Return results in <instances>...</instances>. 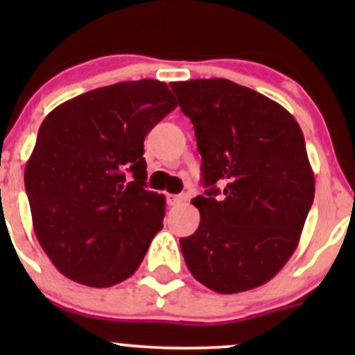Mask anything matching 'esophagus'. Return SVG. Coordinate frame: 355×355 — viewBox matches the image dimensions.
I'll use <instances>...</instances> for the list:
<instances>
[{
    "instance_id": "1",
    "label": "esophagus",
    "mask_w": 355,
    "mask_h": 355,
    "mask_svg": "<svg viewBox=\"0 0 355 355\" xmlns=\"http://www.w3.org/2000/svg\"><path fill=\"white\" fill-rule=\"evenodd\" d=\"M187 200L185 195H166V203H168L170 207H175V205H180Z\"/></svg>"
}]
</instances>
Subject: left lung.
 I'll use <instances>...</instances> for the list:
<instances>
[{
    "instance_id": "8db88e82",
    "label": "left lung",
    "mask_w": 355,
    "mask_h": 355,
    "mask_svg": "<svg viewBox=\"0 0 355 355\" xmlns=\"http://www.w3.org/2000/svg\"><path fill=\"white\" fill-rule=\"evenodd\" d=\"M170 87L193 123L207 189L191 200L200 225L180 239L187 267L218 294L263 285L294 254L313 202L302 130L279 103L230 80Z\"/></svg>"
}]
</instances>
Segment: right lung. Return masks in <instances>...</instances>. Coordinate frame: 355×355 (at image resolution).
<instances>
[{"instance_id":"1","label":"right lung","mask_w":355,"mask_h":355,"mask_svg":"<svg viewBox=\"0 0 355 355\" xmlns=\"http://www.w3.org/2000/svg\"><path fill=\"white\" fill-rule=\"evenodd\" d=\"M175 107L146 78L92 89L43 120L24 187L36 239L64 277L112 287L140 267L165 217L164 195L145 189L144 140Z\"/></svg>"}]
</instances>
